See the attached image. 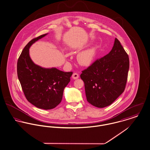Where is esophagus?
I'll list each match as a JSON object with an SVG mask.
<instances>
[{
    "label": "esophagus",
    "mask_w": 150,
    "mask_h": 150,
    "mask_svg": "<svg viewBox=\"0 0 150 150\" xmlns=\"http://www.w3.org/2000/svg\"><path fill=\"white\" fill-rule=\"evenodd\" d=\"M79 74L77 73H74L72 75V78L74 79V80H76L77 79H79Z\"/></svg>",
    "instance_id": "1"
}]
</instances>
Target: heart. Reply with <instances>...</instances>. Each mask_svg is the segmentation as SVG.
Here are the masks:
<instances>
[{
    "instance_id": "b5f03b06",
    "label": "heart",
    "mask_w": 150,
    "mask_h": 150,
    "mask_svg": "<svg viewBox=\"0 0 150 150\" xmlns=\"http://www.w3.org/2000/svg\"><path fill=\"white\" fill-rule=\"evenodd\" d=\"M96 54V48L92 47L80 53L77 56V60L80 65L82 66H89L93 62ZM68 54L65 56L68 57Z\"/></svg>"
}]
</instances>
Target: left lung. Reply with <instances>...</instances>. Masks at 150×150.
Wrapping results in <instances>:
<instances>
[{
	"instance_id": "8db88e82",
	"label": "left lung",
	"mask_w": 150,
	"mask_h": 150,
	"mask_svg": "<svg viewBox=\"0 0 150 150\" xmlns=\"http://www.w3.org/2000/svg\"><path fill=\"white\" fill-rule=\"evenodd\" d=\"M129 69V56L115 38L108 54L82 71L88 102L99 108L109 106L124 91Z\"/></svg>"
}]
</instances>
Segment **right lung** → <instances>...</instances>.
<instances>
[{"label": "right lung", "instance_id": "add662e5", "mask_svg": "<svg viewBox=\"0 0 150 150\" xmlns=\"http://www.w3.org/2000/svg\"><path fill=\"white\" fill-rule=\"evenodd\" d=\"M47 35L32 39L24 47L18 61L17 72L27 100L38 108L50 110L61 102L64 88L70 82L73 72L42 68L30 59L31 45Z\"/></svg>", "mask_w": 150, "mask_h": 150}]
</instances>
